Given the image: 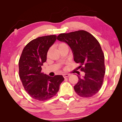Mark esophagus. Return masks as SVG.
I'll return each mask as SVG.
<instances>
[{
    "instance_id": "esophagus-1",
    "label": "esophagus",
    "mask_w": 122,
    "mask_h": 122,
    "mask_svg": "<svg viewBox=\"0 0 122 122\" xmlns=\"http://www.w3.org/2000/svg\"><path fill=\"white\" fill-rule=\"evenodd\" d=\"M70 75V74H64L62 75V76H63L64 78H66V77L69 76Z\"/></svg>"
}]
</instances>
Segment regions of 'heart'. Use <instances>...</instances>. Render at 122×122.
<instances>
[{
	"label": "heart",
	"mask_w": 122,
	"mask_h": 122,
	"mask_svg": "<svg viewBox=\"0 0 122 122\" xmlns=\"http://www.w3.org/2000/svg\"><path fill=\"white\" fill-rule=\"evenodd\" d=\"M65 46H67V45H66V43H63V42H61L58 44V49H60V48H61Z\"/></svg>",
	"instance_id": "1"
}]
</instances>
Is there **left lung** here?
I'll use <instances>...</instances> for the list:
<instances>
[{
	"mask_svg": "<svg viewBox=\"0 0 122 122\" xmlns=\"http://www.w3.org/2000/svg\"><path fill=\"white\" fill-rule=\"evenodd\" d=\"M57 39L71 47L74 60L85 73L83 78L78 76V81L74 86L75 92L83 98L94 96L101 89L105 73L104 55L98 40L83 30L61 34Z\"/></svg>",
	"mask_w": 122,
	"mask_h": 122,
	"instance_id": "left-lung-1",
	"label": "left lung"
}]
</instances>
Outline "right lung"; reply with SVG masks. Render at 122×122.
<instances>
[{
    "label": "right lung",
    "instance_id": "add662e5",
    "mask_svg": "<svg viewBox=\"0 0 122 122\" xmlns=\"http://www.w3.org/2000/svg\"><path fill=\"white\" fill-rule=\"evenodd\" d=\"M56 39V35H50L32 40L25 46L19 59V74L24 90L36 100L52 98L64 80L62 75L50 77L41 72L48 50Z\"/></svg>",
    "mask_w": 122,
    "mask_h": 122
}]
</instances>
